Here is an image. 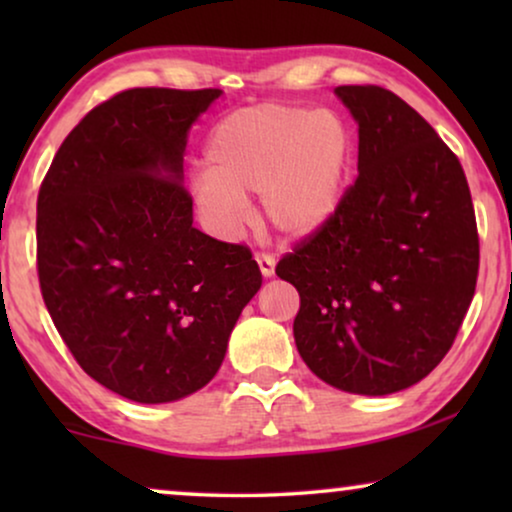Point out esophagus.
Masks as SVG:
<instances>
[{"label":"esophagus","mask_w":512,"mask_h":512,"mask_svg":"<svg viewBox=\"0 0 512 512\" xmlns=\"http://www.w3.org/2000/svg\"><path fill=\"white\" fill-rule=\"evenodd\" d=\"M256 263H258V268H261L263 277H272V275H275V258H272L270 254H265V251H258V254H256Z\"/></svg>","instance_id":"34e87169"}]
</instances>
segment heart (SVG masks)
<instances>
[{"label": "heart", "mask_w": 512, "mask_h": 512, "mask_svg": "<svg viewBox=\"0 0 512 512\" xmlns=\"http://www.w3.org/2000/svg\"><path fill=\"white\" fill-rule=\"evenodd\" d=\"M207 172L191 179L198 207L223 230L247 219V195H263V219L305 240L340 209L354 163V135L331 109L261 102L223 116L205 146Z\"/></svg>", "instance_id": "1"}]
</instances>
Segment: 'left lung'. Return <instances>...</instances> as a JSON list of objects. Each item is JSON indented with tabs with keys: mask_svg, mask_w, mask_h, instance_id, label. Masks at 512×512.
<instances>
[{
	"mask_svg": "<svg viewBox=\"0 0 512 512\" xmlns=\"http://www.w3.org/2000/svg\"><path fill=\"white\" fill-rule=\"evenodd\" d=\"M335 95L359 123V177L275 272L298 289L293 338L307 368L384 396L454 345L478 282V223L459 158L408 102L382 86Z\"/></svg>",
	"mask_w": 512,
	"mask_h": 512,
	"instance_id": "8db88e82",
	"label": "left lung"
}]
</instances>
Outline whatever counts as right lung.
I'll return each mask as SVG.
<instances>
[{"instance_id":"obj_1","label":"right lung","mask_w":512,"mask_h":512,"mask_svg":"<svg viewBox=\"0 0 512 512\" xmlns=\"http://www.w3.org/2000/svg\"><path fill=\"white\" fill-rule=\"evenodd\" d=\"M219 88H130L60 144L37 198L41 296L76 363L114 394L205 387L261 289L247 244L193 228L186 135Z\"/></svg>"}]
</instances>
